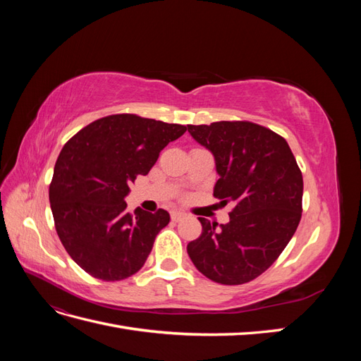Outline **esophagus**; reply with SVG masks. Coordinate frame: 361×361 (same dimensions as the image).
<instances>
[{
	"label": "esophagus",
	"instance_id": "obj_1",
	"mask_svg": "<svg viewBox=\"0 0 361 361\" xmlns=\"http://www.w3.org/2000/svg\"><path fill=\"white\" fill-rule=\"evenodd\" d=\"M185 216H187V214L180 212V211H173V212H171V220H173V221H180V220H183Z\"/></svg>",
	"mask_w": 361,
	"mask_h": 361
}]
</instances>
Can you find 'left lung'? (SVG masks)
Returning a JSON list of instances; mask_svg holds the SVG:
<instances>
[{
  "instance_id": "obj_1",
  "label": "left lung",
  "mask_w": 361,
  "mask_h": 361,
  "mask_svg": "<svg viewBox=\"0 0 361 361\" xmlns=\"http://www.w3.org/2000/svg\"><path fill=\"white\" fill-rule=\"evenodd\" d=\"M215 158L214 195L233 202L231 221L199 218L202 235L187 247L203 276L243 285L267 271L285 250L302 212V174L286 140L251 122L188 125Z\"/></svg>"
}]
</instances>
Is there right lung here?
Returning <instances> with one entry per match:
<instances>
[{"label": "right lung", "instance_id": "add662e5", "mask_svg": "<svg viewBox=\"0 0 361 361\" xmlns=\"http://www.w3.org/2000/svg\"><path fill=\"white\" fill-rule=\"evenodd\" d=\"M187 126L135 114L106 116L63 146L49 185V203L63 247L85 272L104 281L141 269L161 228L164 209L126 211L129 183L155 166L159 152Z\"/></svg>", "mask_w": 361, "mask_h": 361}]
</instances>
